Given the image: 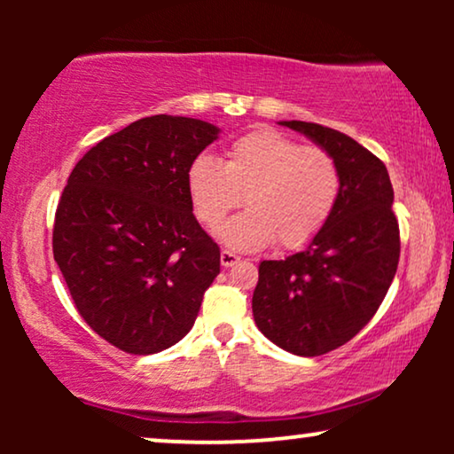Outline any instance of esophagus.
<instances>
[{
  "label": "esophagus",
  "mask_w": 454,
  "mask_h": 454,
  "mask_svg": "<svg viewBox=\"0 0 454 454\" xmlns=\"http://www.w3.org/2000/svg\"><path fill=\"white\" fill-rule=\"evenodd\" d=\"M235 262H239V256H235V254L229 252V250H223L221 252V264L225 266V269H229V266H233Z\"/></svg>",
  "instance_id": "esophagus-1"
}]
</instances>
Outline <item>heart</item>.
I'll list each match as a JSON object with an SVG mask.
<instances>
[{
  "mask_svg": "<svg viewBox=\"0 0 454 454\" xmlns=\"http://www.w3.org/2000/svg\"><path fill=\"white\" fill-rule=\"evenodd\" d=\"M340 185L333 154L270 128L235 140L225 163L198 154L188 167L190 202L204 227L216 229L241 200L247 204L219 231L238 252L264 250L275 239L285 250L309 244L337 208Z\"/></svg>",
  "mask_w": 454,
  "mask_h": 454,
  "instance_id": "obj_1",
  "label": "heart"
}]
</instances>
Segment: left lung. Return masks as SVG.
Here are the masks:
<instances>
[{
	"label": "left lung",
	"mask_w": 454,
	"mask_h": 454,
	"mask_svg": "<svg viewBox=\"0 0 454 454\" xmlns=\"http://www.w3.org/2000/svg\"><path fill=\"white\" fill-rule=\"evenodd\" d=\"M333 154L340 198L325 229L285 260H262L252 312L260 333L294 356L316 357L351 340L372 320L399 264L393 185L376 154L343 132L278 121Z\"/></svg>",
	"instance_id": "left-lung-1"
}]
</instances>
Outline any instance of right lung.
Listing matches in <instances>:
<instances>
[{"mask_svg":"<svg viewBox=\"0 0 454 454\" xmlns=\"http://www.w3.org/2000/svg\"><path fill=\"white\" fill-rule=\"evenodd\" d=\"M219 132L194 117H145L92 146L67 177L53 258L80 316L117 349L151 356L182 340L221 272L188 194V167Z\"/></svg>","mask_w":454,"mask_h":454,"instance_id":"obj_1","label":"right lung"}]
</instances>
